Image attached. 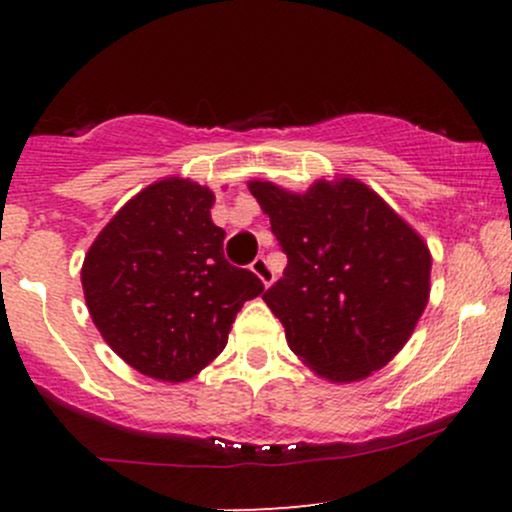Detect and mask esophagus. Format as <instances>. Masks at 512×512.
<instances>
[{
  "label": "esophagus",
  "mask_w": 512,
  "mask_h": 512,
  "mask_svg": "<svg viewBox=\"0 0 512 512\" xmlns=\"http://www.w3.org/2000/svg\"><path fill=\"white\" fill-rule=\"evenodd\" d=\"M250 269H252V272H255V276L262 281L264 286H269V284H272V281H274L272 267H269V262L264 260V257H257V260L250 264Z\"/></svg>",
  "instance_id": "esophagus-1"
}]
</instances>
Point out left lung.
<instances>
[{"label":"left lung","instance_id":"obj_1","mask_svg":"<svg viewBox=\"0 0 512 512\" xmlns=\"http://www.w3.org/2000/svg\"><path fill=\"white\" fill-rule=\"evenodd\" d=\"M286 252L264 303L291 351L330 383H358L409 342L431 296V250L366 182L315 180L291 192L248 182Z\"/></svg>","mask_w":512,"mask_h":512}]
</instances>
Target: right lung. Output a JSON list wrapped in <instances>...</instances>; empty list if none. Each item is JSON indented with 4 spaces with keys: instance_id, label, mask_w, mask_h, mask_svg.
Here are the masks:
<instances>
[{
    "instance_id": "obj_1",
    "label": "right lung",
    "mask_w": 512,
    "mask_h": 512,
    "mask_svg": "<svg viewBox=\"0 0 512 512\" xmlns=\"http://www.w3.org/2000/svg\"><path fill=\"white\" fill-rule=\"evenodd\" d=\"M214 202L190 178L151 182L105 223L81 264L93 325L146 378H195L226 349L243 303L264 291L223 257Z\"/></svg>"
}]
</instances>
